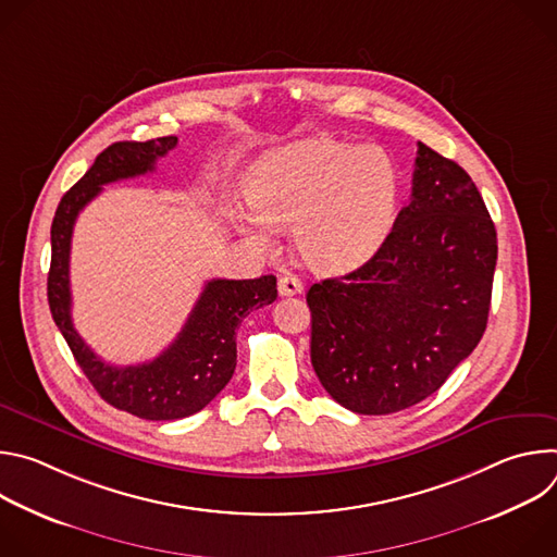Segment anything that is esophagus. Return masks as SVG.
Wrapping results in <instances>:
<instances>
[{
    "mask_svg": "<svg viewBox=\"0 0 557 557\" xmlns=\"http://www.w3.org/2000/svg\"><path fill=\"white\" fill-rule=\"evenodd\" d=\"M277 290H280L282 297H290V295H299L304 290V284L295 275H282L277 280Z\"/></svg>",
    "mask_w": 557,
    "mask_h": 557,
    "instance_id": "1",
    "label": "esophagus"
}]
</instances>
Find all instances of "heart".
Segmentation results:
<instances>
[{
  "instance_id": "1",
  "label": "heart",
  "mask_w": 557,
  "mask_h": 557,
  "mask_svg": "<svg viewBox=\"0 0 557 557\" xmlns=\"http://www.w3.org/2000/svg\"><path fill=\"white\" fill-rule=\"evenodd\" d=\"M253 211L237 224L262 249L295 226L301 258L329 271L368 260L385 240L399 202V172L381 147L306 138L262 156L247 178Z\"/></svg>"
}]
</instances>
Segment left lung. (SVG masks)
<instances>
[{
    "label": "left lung",
    "instance_id": "8db88e82",
    "mask_svg": "<svg viewBox=\"0 0 557 557\" xmlns=\"http://www.w3.org/2000/svg\"><path fill=\"white\" fill-rule=\"evenodd\" d=\"M496 260L481 191L460 165L419 143L410 205L379 251L306 293L310 361L326 392L357 414L428 399L487 329Z\"/></svg>",
    "mask_w": 557,
    "mask_h": 557
}]
</instances>
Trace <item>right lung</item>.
I'll return each mask as SVG.
<instances>
[{"label":"right lung","instance_id":"add662e5","mask_svg":"<svg viewBox=\"0 0 557 557\" xmlns=\"http://www.w3.org/2000/svg\"><path fill=\"white\" fill-rule=\"evenodd\" d=\"M176 143V136H163L145 143L123 140L103 149L86 176L65 191L50 228L48 304L57 329L101 399L147 421H174L200 412L233 376L235 329L253 308L273 304L277 297L273 275L211 280L174 344L138 366L106 363L74 331L70 314V243L76 215L101 194L103 185L153 172L156 158L165 156Z\"/></svg>","mask_w":557,"mask_h":557}]
</instances>
